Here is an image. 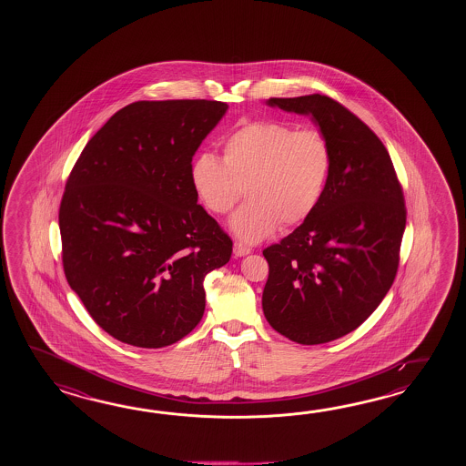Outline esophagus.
I'll return each instance as SVG.
<instances>
[{
  "mask_svg": "<svg viewBox=\"0 0 466 466\" xmlns=\"http://www.w3.org/2000/svg\"><path fill=\"white\" fill-rule=\"evenodd\" d=\"M251 249L247 247V245H243V243H239V241H237L235 243V247H233V253H235V257H247L248 253H249Z\"/></svg>",
  "mask_w": 466,
  "mask_h": 466,
  "instance_id": "1",
  "label": "esophagus"
}]
</instances>
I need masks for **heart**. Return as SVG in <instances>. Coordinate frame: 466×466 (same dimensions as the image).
I'll list each match as a JSON object with an SVG mask.
<instances>
[{"label":"heart","mask_w":466,"mask_h":466,"mask_svg":"<svg viewBox=\"0 0 466 466\" xmlns=\"http://www.w3.org/2000/svg\"><path fill=\"white\" fill-rule=\"evenodd\" d=\"M333 155L317 128L283 121H251L223 141V159L198 155L189 179L201 205L225 215L248 199L229 219V228L248 243L269 237L279 227L309 218L325 195Z\"/></svg>","instance_id":"1"}]
</instances>
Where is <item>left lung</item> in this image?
Instances as JSON below:
<instances>
[{"label": "left lung", "instance_id": "obj_1", "mask_svg": "<svg viewBox=\"0 0 466 466\" xmlns=\"http://www.w3.org/2000/svg\"><path fill=\"white\" fill-rule=\"evenodd\" d=\"M267 105L311 116L331 147L315 213L263 251L268 323L299 345H321L357 329L393 285L406 225L403 189L385 145L335 99L307 95Z\"/></svg>", "mask_w": 466, "mask_h": 466}]
</instances>
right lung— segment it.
Returning <instances> with one entry per match:
<instances>
[{
	"label": "right lung",
	"mask_w": 466,
	"mask_h": 466,
	"mask_svg": "<svg viewBox=\"0 0 466 466\" xmlns=\"http://www.w3.org/2000/svg\"><path fill=\"white\" fill-rule=\"evenodd\" d=\"M227 103L137 101L89 139L60 205L63 268L108 335L139 348L177 343L205 313L203 279L233 241L191 187V159Z\"/></svg>",
	"instance_id": "add662e5"
}]
</instances>
